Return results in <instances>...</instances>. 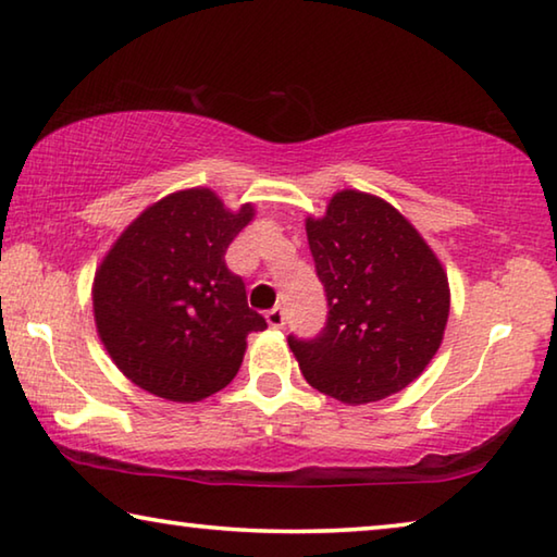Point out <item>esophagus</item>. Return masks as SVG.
Here are the masks:
<instances>
[{
  "label": "esophagus",
  "instance_id": "34e87169",
  "mask_svg": "<svg viewBox=\"0 0 557 557\" xmlns=\"http://www.w3.org/2000/svg\"><path fill=\"white\" fill-rule=\"evenodd\" d=\"M265 319H268V326L270 329H282V326H285V312H282V307L270 309V312L265 314Z\"/></svg>",
  "mask_w": 557,
  "mask_h": 557
}]
</instances>
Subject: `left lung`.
Instances as JSON below:
<instances>
[{
	"instance_id": "8db88e82",
	"label": "left lung",
	"mask_w": 557,
	"mask_h": 557,
	"mask_svg": "<svg viewBox=\"0 0 557 557\" xmlns=\"http://www.w3.org/2000/svg\"><path fill=\"white\" fill-rule=\"evenodd\" d=\"M329 319L322 336H289L299 371L344 405L379 403L428 369L445 338L449 280L420 231L381 196L342 188L307 215Z\"/></svg>"
}]
</instances>
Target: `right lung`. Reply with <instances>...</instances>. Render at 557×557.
Listing matches in <instances>:
<instances>
[{
	"mask_svg": "<svg viewBox=\"0 0 557 557\" xmlns=\"http://www.w3.org/2000/svg\"><path fill=\"white\" fill-rule=\"evenodd\" d=\"M252 219V203L233 211L194 186L117 235L92 277V317L125 379L172 403H201L235 379L248 334L268 326L223 260Z\"/></svg>",
	"mask_w": 557,
	"mask_h": 557,
	"instance_id": "obj_1",
	"label": "right lung"
}]
</instances>
